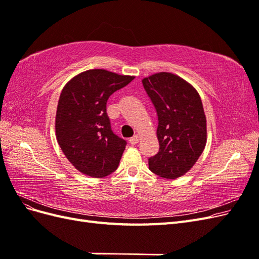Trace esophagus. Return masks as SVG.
Instances as JSON below:
<instances>
[{
    "instance_id": "esophagus-1",
    "label": "esophagus",
    "mask_w": 259,
    "mask_h": 259,
    "mask_svg": "<svg viewBox=\"0 0 259 259\" xmlns=\"http://www.w3.org/2000/svg\"><path fill=\"white\" fill-rule=\"evenodd\" d=\"M138 142H139V136H138V135L133 136V137L130 139V144H131V145H133V146L136 145Z\"/></svg>"
}]
</instances>
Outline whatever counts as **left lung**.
<instances>
[{
	"label": "left lung",
	"mask_w": 259,
	"mask_h": 259,
	"mask_svg": "<svg viewBox=\"0 0 259 259\" xmlns=\"http://www.w3.org/2000/svg\"><path fill=\"white\" fill-rule=\"evenodd\" d=\"M144 89L158 113L160 149L149 159V169L166 179L189 171L204 150L207 131L202 100L183 77L159 72L143 79Z\"/></svg>",
	"instance_id": "obj_1"
}]
</instances>
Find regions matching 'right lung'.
<instances>
[{"label": "right lung", "mask_w": 259, "mask_h": 259, "mask_svg": "<svg viewBox=\"0 0 259 259\" xmlns=\"http://www.w3.org/2000/svg\"><path fill=\"white\" fill-rule=\"evenodd\" d=\"M134 77L92 69L73 76L62 89L55 119L56 138L68 161L82 174L103 178L119 166L126 142L111 131L106 105Z\"/></svg>", "instance_id": "right-lung-1"}]
</instances>
